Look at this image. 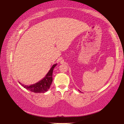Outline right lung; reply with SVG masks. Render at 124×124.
Masks as SVG:
<instances>
[{"label":"right lung","mask_w":124,"mask_h":124,"mask_svg":"<svg viewBox=\"0 0 124 124\" xmlns=\"http://www.w3.org/2000/svg\"><path fill=\"white\" fill-rule=\"evenodd\" d=\"M57 65V64H54L50 68V70L49 71L48 74L45 76L43 79L39 81V82H37V83L34 84V85H22L19 82V83L25 88L26 89L29 90V91H31V92L36 93H44L46 91H47L48 89H49L50 85H51L52 83L53 79V69Z\"/></svg>","instance_id":"obj_1"}]
</instances>
